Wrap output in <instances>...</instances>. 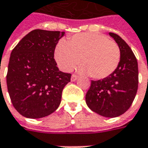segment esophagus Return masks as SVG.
Listing matches in <instances>:
<instances>
[{
    "instance_id": "1",
    "label": "esophagus",
    "mask_w": 148,
    "mask_h": 148,
    "mask_svg": "<svg viewBox=\"0 0 148 148\" xmlns=\"http://www.w3.org/2000/svg\"><path fill=\"white\" fill-rule=\"evenodd\" d=\"M78 78H79L78 75H72V77H71V81H72V82L75 81V80H76V79H77Z\"/></svg>"
}]
</instances>
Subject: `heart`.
<instances>
[{
	"label": "heart",
	"instance_id": "b5f03b06",
	"mask_svg": "<svg viewBox=\"0 0 148 148\" xmlns=\"http://www.w3.org/2000/svg\"><path fill=\"white\" fill-rule=\"evenodd\" d=\"M61 69L69 72L80 61L81 73L97 79L106 78L116 70L121 59L119 46L108 37L97 33H81L61 41L54 51Z\"/></svg>",
	"mask_w": 148,
	"mask_h": 148
}]
</instances>
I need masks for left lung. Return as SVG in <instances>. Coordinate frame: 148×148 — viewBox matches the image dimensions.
<instances>
[{"label":"left lung","instance_id":"8db88e82","mask_svg":"<svg viewBox=\"0 0 148 148\" xmlns=\"http://www.w3.org/2000/svg\"><path fill=\"white\" fill-rule=\"evenodd\" d=\"M121 51L118 66L111 75L91 80L86 94V103L91 110L106 117H116L125 113L138 89V63L129 45L114 33H109Z\"/></svg>","mask_w":148,"mask_h":148}]
</instances>
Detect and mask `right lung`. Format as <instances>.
Instances as JSON below:
<instances>
[{
    "mask_svg": "<svg viewBox=\"0 0 148 148\" xmlns=\"http://www.w3.org/2000/svg\"><path fill=\"white\" fill-rule=\"evenodd\" d=\"M64 32L34 30L11 53L8 67V91L22 116L41 118L53 113L61 101L71 74L61 72L54 60L55 47Z\"/></svg>",
    "mask_w": 148,
    "mask_h": 148,
    "instance_id": "add662e5",
    "label": "right lung"
}]
</instances>
